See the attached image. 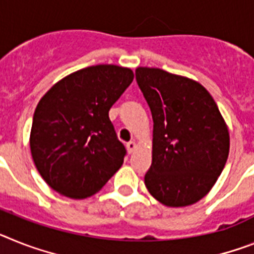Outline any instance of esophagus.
<instances>
[{"instance_id": "34e87169", "label": "esophagus", "mask_w": 254, "mask_h": 254, "mask_svg": "<svg viewBox=\"0 0 254 254\" xmlns=\"http://www.w3.org/2000/svg\"><path fill=\"white\" fill-rule=\"evenodd\" d=\"M127 152L133 153L134 150L137 148V143H135L134 140H130V142H127Z\"/></svg>"}]
</instances>
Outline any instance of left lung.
Listing matches in <instances>:
<instances>
[{
  "mask_svg": "<svg viewBox=\"0 0 254 254\" xmlns=\"http://www.w3.org/2000/svg\"><path fill=\"white\" fill-rule=\"evenodd\" d=\"M135 78L153 120L148 192L167 206L203 199L222 173L230 135L212 95L199 82L159 68L139 67Z\"/></svg>",
  "mask_w": 254,
  "mask_h": 254,
  "instance_id": "left-lung-1",
  "label": "left lung"
}]
</instances>
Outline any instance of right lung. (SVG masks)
<instances>
[{
    "label": "right lung",
    "instance_id": "obj_1",
    "mask_svg": "<svg viewBox=\"0 0 254 254\" xmlns=\"http://www.w3.org/2000/svg\"><path fill=\"white\" fill-rule=\"evenodd\" d=\"M129 68L99 64L68 74L41 98L33 115L31 152L57 192L85 199L120 169L127 150L108 111L131 84Z\"/></svg>",
    "mask_w": 254,
    "mask_h": 254
}]
</instances>
